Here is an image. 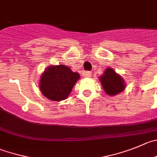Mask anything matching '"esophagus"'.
I'll return each instance as SVG.
<instances>
[{"label":"esophagus","mask_w":157,"mask_h":157,"mask_svg":"<svg viewBox=\"0 0 157 157\" xmlns=\"http://www.w3.org/2000/svg\"><path fill=\"white\" fill-rule=\"evenodd\" d=\"M85 77H91V75H92V72L91 71H86L84 74Z\"/></svg>","instance_id":"esophagus-1"}]
</instances>
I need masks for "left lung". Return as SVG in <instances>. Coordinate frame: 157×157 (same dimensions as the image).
Returning a JSON list of instances; mask_svg holds the SVG:
<instances>
[{"mask_svg":"<svg viewBox=\"0 0 157 157\" xmlns=\"http://www.w3.org/2000/svg\"><path fill=\"white\" fill-rule=\"evenodd\" d=\"M100 81L105 92L109 95H116L125 89L123 79L112 68H106L103 75L100 77Z\"/></svg>","mask_w":157,"mask_h":157,"instance_id":"8db88e82","label":"left lung"}]
</instances>
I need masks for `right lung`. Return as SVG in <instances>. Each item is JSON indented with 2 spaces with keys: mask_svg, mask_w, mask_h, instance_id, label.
<instances>
[{
  "mask_svg": "<svg viewBox=\"0 0 157 157\" xmlns=\"http://www.w3.org/2000/svg\"><path fill=\"white\" fill-rule=\"evenodd\" d=\"M79 77L65 65L48 67L41 76L40 90L48 99L62 101L68 96Z\"/></svg>",
  "mask_w": 157,
  "mask_h": 157,
  "instance_id": "add662e5",
  "label": "right lung"
}]
</instances>
